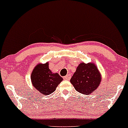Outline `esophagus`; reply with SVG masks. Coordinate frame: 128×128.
Instances as JSON below:
<instances>
[{
	"label": "esophagus",
	"instance_id": "obj_1",
	"mask_svg": "<svg viewBox=\"0 0 128 128\" xmlns=\"http://www.w3.org/2000/svg\"><path fill=\"white\" fill-rule=\"evenodd\" d=\"M70 78H71V75L70 74H67L66 76L63 77V79H64L65 80H68L70 79Z\"/></svg>",
	"mask_w": 128,
	"mask_h": 128
}]
</instances>
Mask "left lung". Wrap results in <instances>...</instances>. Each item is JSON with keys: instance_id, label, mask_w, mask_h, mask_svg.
I'll return each instance as SVG.
<instances>
[{"instance_id": "left-lung-1", "label": "left lung", "mask_w": 128, "mask_h": 128, "mask_svg": "<svg viewBox=\"0 0 128 128\" xmlns=\"http://www.w3.org/2000/svg\"><path fill=\"white\" fill-rule=\"evenodd\" d=\"M101 79V74L95 63L82 62L78 65L70 81L76 91L90 95L98 89Z\"/></svg>"}]
</instances>
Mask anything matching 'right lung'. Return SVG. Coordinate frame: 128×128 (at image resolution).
Segmentation results:
<instances>
[{
	"label": "right lung",
	"mask_w": 128,
	"mask_h": 128,
	"mask_svg": "<svg viewBox=\"0 0 128 128\" xmlns=\"http://www.w3.org/2000/svg\"><path fill=\"white\" fill-rule=\"evenodd\" d=\"M32 84L36 90L44 96L53 93L63 78L58 73H53L48 68V62L38 63L30 76Z\"/></svg>",
	"instance_id": "1"
}]
</instances>
